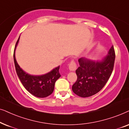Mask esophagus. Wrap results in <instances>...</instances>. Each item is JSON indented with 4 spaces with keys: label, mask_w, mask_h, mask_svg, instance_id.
I'll return each mask as SVG.
<instances>
[{
    "label": "esophagus",
    "mask_w": 129,
    "mask_h": 129,
    "mask_svg": "<svg viewBox=\"0 0 129 129\" xmlns=\"http://www.w3.org/2000/svg\"><path fill=\"white\" fill-rule=\"evenodd\" d=\"M77 64L74 60H71L69 64V70L71 71H74L77 69Z\"/></svg>",
    "instance_id": "esophagus-1"
}]
</instances>
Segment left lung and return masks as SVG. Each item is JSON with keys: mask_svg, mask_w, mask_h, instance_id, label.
Listing matches in <instances>:
<instances>
[{"mask_svg": "<svg viewBox=\"0 0 129 129\" xmlns=\"http://www.w3.org/2000/svg\"><path fill=\"white\" fill-rule=\"evenodd\" d=\"M115 51L112 46L108 54L101 61H92L81 57L80 67L76 70L77 80L72 87L73 91L81 97H88L97 94L103 88L112 73Z\"/></svg>", "mask_w": 129, "mask_h": 129, "instance_id": "obj_1", "label": "left lung"}]
</instances>
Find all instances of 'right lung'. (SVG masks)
<instances>
[{
	"label": "right lung",
	"instance_id": "add662e5",
	"mask_svg": "<svg viewBox=\"0 0 129 129\" xmlns=\"http://www.w3.org/2000/svg\"><path fill=\"white\" fill-rule=\"evenodd\" d=\"M19 38L15 45L13 54L15 66L17 75L24 87L30 94L37 97L44 98L51 95L54 91L55 83L61 77L59 73V66L55 68L48 73L41 75H32L23 71L17 62L15 58V49Z\"/></svg>",
	"mask_w": 129,
	"mask_h": 129
}]
</instances>
